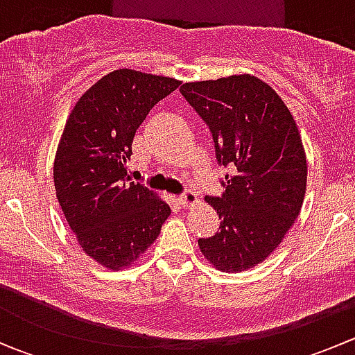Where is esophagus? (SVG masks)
Masks as SVG:
<instances>
[{"mask_svg": "<svg viewBox=\"0 0 355 355\" xmlns=\"http://www.w3.org/2000/svg\"><path fill=\"white\" fill-rule=\"evenodd\" d=\"M180 204L184 207H191V206H194L196 202H198V194H196L194 191H185L184 194L180 196Z\"/></svg>", "mask_w": 355, "mask_h": 355, "instance_id": "esophagus-1", "label": "esophagus"}]
</instances>
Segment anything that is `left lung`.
Segmentation results:
<instances>
[{
	"instance_id": "1",
	"label": "left lung",
	"mask_w": 355,
	"mask_h": 355,
	"mask_svg": "<svg viewBox=\"0 0 355 355\" xmlns=\"http://www.w3.org/2000/svg\"><path fill=\"white\" fill-rule=\"evenodd\" d=\"M180 92L209 127L218 164L230 166L223 194L206 198L221 223L199 239L200 252L227 273L249 270L277 249L302 206L307 163L297 125L252 75L189 82Z\"/></svg>"
}]
</instances>
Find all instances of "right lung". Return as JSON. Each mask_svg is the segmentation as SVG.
<instances>
[{
    "mask_svg": "<svg viewBox=\"0 0 355 355\" xmlns=\"http://www.w3.org/2000/svg\"><path fill=\"white\" fill-rule=\"evenodd\" d=\"M180 82L120 68L99 78L68 116L55 157V189L87 256L110 270L134 263L171 209L127 175L139 125Z\"/></svg>",
    "mask_w": 355,
    "mask_h": 355,
    "instance_id": "obj_1",
    "label": "right lung"
}]
</instances>
